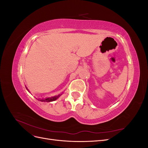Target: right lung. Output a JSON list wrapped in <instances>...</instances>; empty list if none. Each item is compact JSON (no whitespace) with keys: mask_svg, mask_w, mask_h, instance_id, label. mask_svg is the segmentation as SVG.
<instances>
[{"mask_svg":"<svg viewBox=\"0 0 148 148\" xmlns=\"http://www.w3.org/2000/svg\"><path fill=\"white\" fill-rule=\"evenodd\" d=\"M26 88L27 89V88ZM27 90H28V89H27ZM60 95H61L53 96V97H48V98H46V99H40V101H42V102H52V101H56V99H57L58 98H59L60 96Z\"/></svg>","mask_w":148,"mask_h":148,"instance_id":"add662e5","label":"right lung"}]
</instances>
